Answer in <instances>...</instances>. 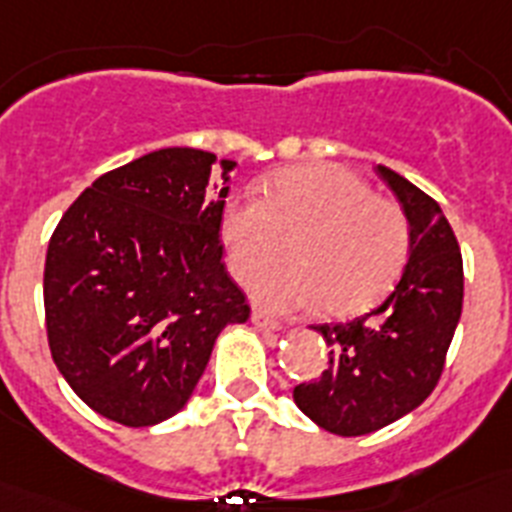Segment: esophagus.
I'll use <instances>...</instances> for the list:
<instances>
[{"label": "esophagus", "mask_w": 512, "mask_h": 512, "mask_svg": "<svg viewBox=\"0 0 512 512\" xmlns=\"http://www.w3.org/2000/svg\"><path fill=\"white\" fill-rule=\"evenodd\" d=\"M251 323L256 325V328H261V330H279V328H282V323H279L277 318L266 315L264 310H253L251 312Z\"/></svg>", "instance_id": "1"}]
</instances>
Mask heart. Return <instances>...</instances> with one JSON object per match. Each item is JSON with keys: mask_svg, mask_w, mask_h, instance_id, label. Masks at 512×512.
I'll list each match as a JSON object with an SVG mask.
<instances>
[{"mask_svg": "<svg viewBox=\"0 0 512 512\" xmlns=\"http://www.w3.org/2000/svg\"><path fill=\"white\" fill-rule=\"evenodd\" d=\"M292 237L296 241L291 240ZM293 242L292 265L260 272ZM220 241L238 282L274 312L318 307L346 318L377 305L410 256L402 207L338 164H302L274 174L261 200L233 197L220 212Z\"/></svg>", "mask_w": 512, "mask_h": 512, "instance_id": "b5f03b06", "label": "heart"}]
</instances>
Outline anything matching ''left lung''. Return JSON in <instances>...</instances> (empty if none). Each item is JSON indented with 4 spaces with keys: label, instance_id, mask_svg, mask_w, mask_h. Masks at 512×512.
Instances as JSON below:
<instances>
[{
    "label": "left lung",
    "instance_id": "obj_1",
    "mask_svg": "<svg viewBox=\"0 0 512 512\" xmlns=\"http://www.w3.org/2000/svg\"><path fill=\"white\" fill-rule=\"evenodd\" d=\"M377 174L408 215L410 259L372 312L312 325L330 346L328 369L295 387L297 408L336 436L379 431L431 395L464 302L459 243L438 202L387 166Z\"/></svg>",
    "mask_w": 512,
    "mask_h": 512
}]
</instances>
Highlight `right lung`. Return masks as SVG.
<instances>
[{
    "label": "right lung",
    "instance_id": "right-lung-1",
    "mask_svg": "<svg viewBox=\"0 0 512 512\" xmlns=\"http://www.w3.org/2000/svg\"><path fill=\"white\" fill-rule=\"evenodd\" d=\"M217 156L161 148L102 174L48 243L45 330L58 372L94 413L146 428L187 405L220 330L251 307L228 277L210 187Z\"/></svg>",
    "mask_w": 512,
    "mask_h": 512
}]
</instances>
